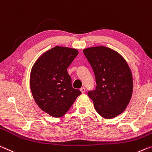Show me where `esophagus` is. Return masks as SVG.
<instances>
[{
	"label": "esophagus",
	"mask_w": 152,
	"mask_h": 152,
	"mask_svg": "<svg viewBox=\"0 0 152 152\" xmlns=\"http://www.w3.org/2000/svg\"><path fill=\"white\" fill-rule=\"evenodd\" d=\"M80 91L82 93H85V87H82L80 88Z\"/></svg>",
	"instance_id": "34e87169"
}]
</instances>
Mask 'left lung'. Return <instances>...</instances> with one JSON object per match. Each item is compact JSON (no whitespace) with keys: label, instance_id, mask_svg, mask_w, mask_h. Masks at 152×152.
Instances as JSON below:
<instances>
[{"label":"left lung","instance_id":"left-lung-1","mask_svg":"<svg viewBox=\"0 0 152 152\" xmlns=\"http://www.w3.org/2000/svg\"><path fill=\"white\" fill-rule=\"evenodd\" d=\"M83 53L93 69L95 90L88 95L95 110L106 119L124 112L132 93V77L130 67L118 53L106 47L87 48Z\"/></svg>","mask_w":152,"mask_h":152}]
</instances>
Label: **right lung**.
<instances>
[{"mask_svg": "<svg viewBox=\"0 0 152 152\" xmlns=\"http://www.w3.org/2000/svg\"><path fill=\"white\" fill-rule=\"evenodd\" d=\"M78 54L75 49L57 46L43 53L34 64L31 91L39 107L50 115L63 116L81 94L72 87L67 71Z\"/></svg>", "mask_w": 152, "mask_h": 152, "instance_id": "right-lung-1", "label": "right lung"}]
</instances>
